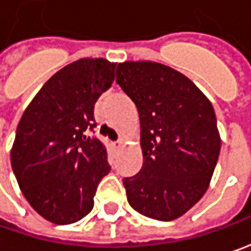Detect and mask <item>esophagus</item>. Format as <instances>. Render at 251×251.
<instances>
[{"instance_id":"1","label":"esophagus","mask_w":251,"mask_h":251,"mask_svg":"<svg viewBox=\"0 0 251 251\" xmlns=\"http://www.w3.org/2000/svg\"><path fill=\"white\" fill-rule=\"evenodd\" d=\"M121 147H122V143H121V142H114V143H112V149H114V150H119Z\"/></svg>"}]
</instances>
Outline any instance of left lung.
<instances>
[{
	"label": "left lung",
	"mask_w": 251,
	"mask_h": 251,
	"mask_svg": "<svg viewBox=\"0 0 251 251\" xmlns=\"http://www.w3.org/2000/svg\"><path fill=\"white\" fill-rule=\"evenodd\" d=\"M117 83L140 118L143 167L124 179L127 201L152 220H176L207 192L218 161L211 102L185 75L151 61L119 64Z\"/></svg>",
	"instance_id": "left-lung-1"
}]
</instances>
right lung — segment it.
<instances>
[{
	"instance_id": "obj_1",
	"label": "right lung",
	"mask_w": 251,
	"mask_h": 251,
	"mask_svg": "<svg viewBox=\"0 0 251 251\" xmlns=\"http://www.w3.org/2000/svg\"><path fill=\"white\" fill-rule=\"evenodd\" d=\"M115 62L82 58L52 75L25 109L11 165L34 211L56 225L93 210L100 180L111 171L107 149L93 130L94 104L115 79Z\"/></svg>"
}]
</instances>
